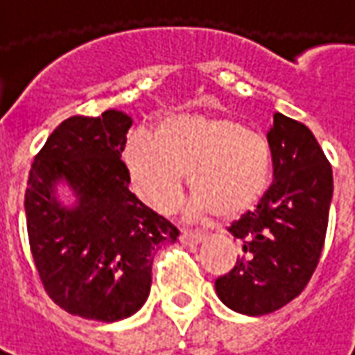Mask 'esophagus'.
Returning <instances> with one entry per match:
<instances>
[{
  "label": "esophagus",
  "instance_id": "34e87169",
  "mask_svg": "<svg viewBox=\"0 0 355 355\" xmlns=\"http://www.w3.org/2000/svg\"><path fill=\"white\" fill-rule=\"evenodd\" d=\"M207 238V232H188L182 230L180 234V241L186 245H193V243H201L203 239Z\"/></svg>",
  "mask_w": 355,
  "mask_h": 355
}]
</instances>
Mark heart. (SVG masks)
<instances>
[{"instance_id": "b5f03b06", "label": "heart", "mask_w": 355, "mask_h": 355, "mask_svg": "<svg viewBox=\"0 0 355 355\" xmlns=\"http://www.w3.org/2000/svg\"><path fill=\"white\" fill-rule=\"evenodd\" d=\"M135 193L157 213L177 207L186 173L198 213L243 215L272 180V148L264 135L230 116L175 114L154 135L135 132L123 148Z\"/></svg>"}]
</instances>
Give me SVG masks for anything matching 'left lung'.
<instances>
[{
  "instance_id": "1",
  "label": "left lung",
  "mask_w": 355,
  "mask_h": 355,
  "mask_svg": "<svg viewBox=\"0 0 355 355\" xmlns=\"http://www.w3.org/2000/svg\"><path fill=\"white\" fill-rule=\"evenodd\" d=\"M274 182L228 230L241 243L236 266L215 282L234 312L264 315L297 298L320 262L333 198V169L312 131L274 114L268 131Z\"/></svg>"
}]
</instances>
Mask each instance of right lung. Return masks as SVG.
Masks as SVG:
<instances>
[{
    "label": "right lung",
    "mask_w": 355,
    "mask_h": 355,
    "mask_svg": "<svg viewBox=\"0 0 355 355\" xmlns=\"http://www.w3.org/2000/svg\"><path fill=\"white\" fill-rule=\"evenodd\" d=\"M132 119L106 110L72 116L51 132L28 177V239L43 287L55 304L85 320L119 321L140 310L152 285L157 247L178 230L129 190L121 162ZM66 180L78 201L54 198Z\"/></svg>",
    "instance_id": "obj_1"
}]
</instances>
